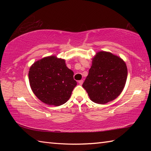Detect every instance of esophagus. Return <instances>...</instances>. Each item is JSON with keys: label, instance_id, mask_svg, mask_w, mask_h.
<instances>
[{"label": "esophagus", "instance_id": "esophagus-1", "mask_svg": "<svg viewBox=\"0 0 151 151\" xmlns=\"http://www.w3.org/2000/svg\"><path fill=\"white\" fill-rule=\"evenodd\" d=\"M83 80L78 81V84H80V85H83Z\"/></svg>", "mask_w": 151, "mask_h": 151}]
</instances>
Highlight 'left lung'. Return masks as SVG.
I'll use <instances>...</instances> for the list:
<instances>
[{
	"label": "left lung",
	"mask_w": 151,
	"mask_h": 151,
	"mask_svg": "<svg viewBox=\"0 0 151 151\" xmlns=\"http://www.w3.org/2000/svg\"><path fill=\"white\" fill-rule=\"evenodd\" d=\"M92 66L83 84L91 100L106 104L117 98L126 84L127 67L121 57L99 51L92 58Z\"/></svg>",
	"instance_id": "left-lung-1"
}]
</instances>
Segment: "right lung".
I'll use <instances>...</instances> for the list:
<instances>
[{"mask_svg":"<svg viewBox=\"0 0 151 151\" xmlns=\"http://www.w3.org/2000/svg\"><path fill=\"white\" fill-rule=\"evenodd\" d=\"M73 75L65 60L54 55L36 61L29 71L33 93L42 103L57 106L67 102L77 85Z\"/></svg>","mask_w":151,"mask_h":151,"instance_id":"1","label":"right lung"}]
</instances>
